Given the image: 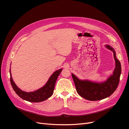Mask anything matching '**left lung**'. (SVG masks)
Listing matches in <instances>:
<instances>
[{
	"mask_svg": "<svg viewBox=\"0 0 129 129\" xmlns=\"http://www.w3.org/2000/svg\"><path fill=\"white\" fill-rule=\"evenodd\" d=\"M108 49L113 52L114 59L116 62V68L111 75L107 81L101 83L91 82L88 80H81L74 74L72 76L78 93L83 98L91 101L100 100L111 96L118 86L121 73V66L117 58L116 53L109 45H106Z\"/></svg>",
	"mask_w": 129,
	"mask_h": 129,
	"instance_id": "left-lung-1",
	"label": "left lung"
}]
</instances>
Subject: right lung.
<instances>
[{
	"instance_id": "right-lung-1",
	"label": "right lung",
	"mask_w": 129,
	"mask_h": 129,
	"mask_svg": "<svg viewBox=\"0 0 129 129\" xmlns=\"http://www.w3.org/2000/svg\"><path fill=\"white\" fill-rule=\"evenodd\" d=\"M62 71V69H60L54 72L47 81L45 85L41 88L40 89L35 91L27 92L19 89L13 82L10 70L11 85L15 92L22 99L32 103L41 102L48 99L52 95L56 80Z\"/></svg>"
}]
</instances>
